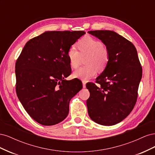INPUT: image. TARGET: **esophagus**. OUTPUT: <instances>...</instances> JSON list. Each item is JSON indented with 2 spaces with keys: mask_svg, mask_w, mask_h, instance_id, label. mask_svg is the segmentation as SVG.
Here are the masks:
<instances>
[{
  "mask_svg": "<svg viewBox=\"0 0 155 155\" xmlns=\"http://www.w3.org/2000/svg\"><path fill=\"white\" fill-rule=\"evenodd\" d=\"M86 87V82L83 81V88H85Z\"/></svg>",
  "mask_w": 155,
  "mask_h": 155,
  "instance_id": "esophagus-1",
  "label": "esophagus"
}]
</instances>
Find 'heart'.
Listing matches in <instances>:
<instances>
[{
  "label": "heart",
  "mask_w": 155,
  "mask_h": 155,
  "mask_svg": "<svg viewBox=\"0 0 155 155\" xmlns=\"http://www.w3.org/2000/svg\"><path fill=\"white\" fill-rule=\"evenodd\" d=\"M79 51L75 46H71L67 51V57L70 67L77 68L81 63V59H85V67L78 69L73 73L74 77L83 81L96 76L97 68L104 69L109 61V52L107 48L99 40L91 37L86 36L78 43Z\"/></svg>",
  "instance_id": "1"
}]
</instances>
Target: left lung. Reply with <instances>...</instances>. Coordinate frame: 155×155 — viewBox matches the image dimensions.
<instances>
[{
    "mask_svg": "<svg viewBox=\"0 0 155 155\" xmlns=\"http://www.w3.org/2000/svg\"><path fill=\"white\" fill-rule=\"evenodd\" d=\"M106 46L109 52L104 71L96 83H88V113L94 122L103 125L120 123L132 111L138 96L142 69L134 45L115 31H89Z\"/></svg>",
    "mask_w": 155,
    "mask_h": 155,
    "instance_id": "obj_1",
    "label": "left lung"
}]
</instances>
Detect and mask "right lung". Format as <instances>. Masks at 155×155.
Instances as JSON below:
<instances>
[{"instance_id":"add662e5","label":"right lung","mask_w":155,"mask_h":155,"mask_svg":"<svg viewBox=\"0 0 155 155\" xmlns=\"http://www.w3.org/2000/svg\"><path fill=\"white\" fill-rule=\"evenodd\" d=\"M83 31H51L28 41L15 64L16 92L31 118L43 125H54L68 114L69 103L82 88L71 74L67 51Z\"/></svg>"}]
</instances>
